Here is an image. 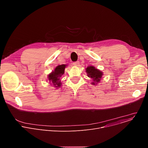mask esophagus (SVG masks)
<instances>
[{"label":"esophagus","instance_id":"34e87169","mask_svg":"<svg viewBox=\"0 0 148 148\" xmlns=\"http://www.w3.org/2000/svg\"><path fill=\"white\" fill-rule=\"evenodd\" d=\"M79 64V62L78 61H75V62H73V65L75 66H78Z\"/></svg>","mask_w":148,"mask_h":148}]
</instances>
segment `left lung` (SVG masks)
<instances>
[{"instance_id":"obj_1","label":"left lung","mask_w":148,"mask_h":148,"mask_svg":"<svg viewBox=\"0 0 148 148\" xmlns=\"http://www.w3.org/2000/svg\"><path fill=\"white\" fill-rule=\"evenodd\" d=\"M86 72L88 74V76L92 78L94 81H96L97 82L100 81V79L102 77V73L101 71L95 69L93 66H89L87 68ZM92 84L95 85V83L94 82H92Z\"/></svg>"}]
</instances>
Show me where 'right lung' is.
<instances>
[{
	"label": "right lung",
	"instance_id": "add662e5",
	"mask_svg": "<svg viewBox=\"0 0 148 148\" xmlns=\"http://www.w3.org/2000/svg\"><path fill=\"white\" fill-rule=\"evenodd\" d=\"M66 65L62 64L57 66L54 71L49 75V80L50 82H52L55 87H60L61 84L60 80V77H61L62 74L64 73V70Z\"/></svg>",
	"mask_w": 148,
	"mask_h": 148
}]
</instances>
